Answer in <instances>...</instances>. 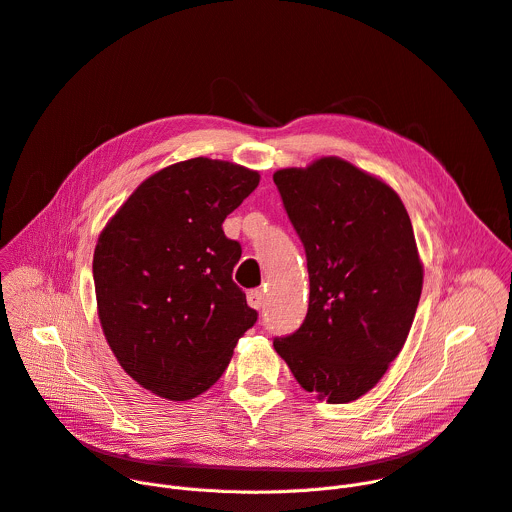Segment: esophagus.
<instances>
[{"instance_id": "obj_1", "label": "esophagus", "mask_w": 512, "mask_h": 512, "mask_svg": "<svg viewBox=\"0 0 512 512\" xmlns=\"http://www.w3.org/2000/svg\"><path fill=\"white\" fill-rule=\"evenodd\" d=\"M248 303H250V307H254V309H262V305H264V293H262L260 289L248 291Z\"/></svg>"}]
</instances>
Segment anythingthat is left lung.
Returning a JSON list of instances; mask_svg holds the SVG:
<instances>
[{
	"label": "left lung",
	"mask_w": 512,
	"mask_h": 512,
	"mask_svg": "<svg viewBox=\"0 0 512 512\" xmlns=\"http://www.w3.org/2000/svg\"><path fill=\"white\" fill-rule=\"evenodd\" d=\"M272 180L309 272L305 322L274 350L318 400L355 402L400 355L416 316L424 268L412 221L396 190L336 155Z\"/></svg>",
	"instance_id": "left-lung-1"
}]
</instances>
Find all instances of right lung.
I'll use <instances>...</instances> for the list:
<instances>
[{
	"mask_svg": "<svg viewBox=\"0 0 512 512\" xmlns=\"http://www.w3.org/2000/svg\"><path fill=\"white\" fill-rule=\"evenodd\" d=\"M258 182L256 170L192 157L143 180L98 235L102 332L127 375L155 396H201L258 320L231 279L242 246L221 227Z\"/></svg>",
	"mask_w": 512,
	"mask_h": 512,
	"instance_id": "right-lung-1",
	"label": "right lung"
}]
</instances>
